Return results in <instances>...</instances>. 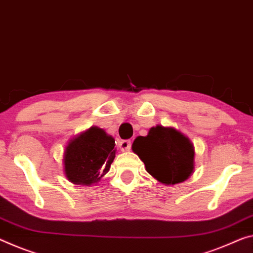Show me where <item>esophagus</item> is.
I'll use <instances>...</instances> for the list:
<instances>
[{
    "instance_id": "esophagus-1",
    "label": "esophagus",
    "mask_w": 253,
    "mask_h": 253,
    "mask_svg": "<svg viewBox=\"0 0 253 253\" xmlns=\"http://www.w3.org/2000/svg\"><path fill=\"white\" fill-rule=\"evenodd\" d=\"M130 147H131V142L130 141H122L119 143V148L123 152L129 151Z\"/></svg>"
}]
</instances>
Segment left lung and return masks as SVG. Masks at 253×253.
Returning a JSON list of instances; mask_svg holds the SVG:
<instances>
[{"label": "left lung", "mask_w": 253, "mask_h": 253, "mask_svg": "<svg viewBox=\"0 0 253 253\" xmlns=\"http://www.w3.org/2000/svg\"><path fill=\"white\" fill-rule=\"evenodd\" d=\"M133 151L151 175L166 184L184 181L194 171V146L189 138L174 128L152 127L147 136H138Z\"/></svg>", "instance_id": "8db88e82"}]
</instances>
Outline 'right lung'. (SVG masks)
<instances>
[{"label": "right lung", "instance_id": "obj_1", "mask_svg": "<svg viewBox=\"0 0 253 253\" xmlns=\"http://www.w3.org/2000/svg\"><path fill=\"white\" fill-rule=\"evenodd\" d=\"M115 139L101 128L91 127L70 142L64 154L67 179L75 184L98 182L116 156Z\"/></svg>", "mask_w": 253, "mask_h": 253}]
</instances>
